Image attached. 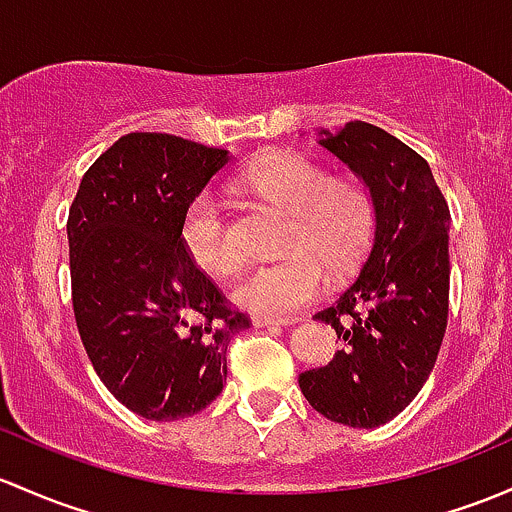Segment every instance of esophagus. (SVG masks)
Masks as SVG:
<instances>
[{
  "label": "esophagus",
  "mask_w": 512,
  "mask_h": 512,
  "mask_svg": "<svg viewBox=\"0 0 512 512\" xmlns=\"http://www.w3.org/2000/svg\"><path fill=\"white\" fill-rule=\"evenodd\" d=\"M252 324L257 328H277V326H292L297 319H272V316H252Z\"/></svg>",
  "instance_id": "34e87169"
}]
</instances>
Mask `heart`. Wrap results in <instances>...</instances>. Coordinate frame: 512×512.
Returning <instances> with one entry per match:
<instances>
[{"instance_id":"heart-1","label":"heart","mask_w":512,"mask_h":512,"mask_svg":"<svg viewBox=\"0 0 512 512\" xmlns=\"http://www.w3.org/2000/svg\"><path fill=\"white\" fill-rule=\"evenodd\" d=\"M240 186L262 201L289 211L284 257L255 265L233 289L235 304L272 319H292L319 299L326 266L333 277L351 272L373 238L375 208L370 193L353 181H336L319 161L299 152H272L240 174ZM181 245L193 265L211 277L240 267L228 218L213 193L203 191L181 218Z\"/></svg>"}]
</instances>
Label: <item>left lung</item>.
Instances as JSON below:
<instances>
[{
	"label": "left lung",
	"mask_w": 512,
	"mask_h": 512,
	"mask_svg": "<svg viewBox=\"0 0 512 512\" xmlns=\"http://www.w3.org/2000/svg\"><path fill=\"white\" fill-rule=\"evenodd\" d=\"M319 144L368 186L375 233L351 287L316 319L341 351L304 370L309 405L346 427L390 422L427 383L449 316V206L429 164L385 129L346 122Z\"/></svg>",
	"instance_id": "1"
}]
</instances>
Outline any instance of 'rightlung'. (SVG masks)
<instances>
[{"label":"right lung","instance_id":"1","mask_svg":"<svg viewBox=\"0 0 512 512\" xmlns=\"http://www.w3.org/2000/svg\"><path fill=\"white\" fill-rule=\"evenodd\" d=\"M228 161L174 134L129 132L85 171L68 213L80 341L102 385L144 419L206 410L228 378L230 341L250 328L179 235Z\"/></svg>","mask_w":512,"mask_h":512}]
</instances>
